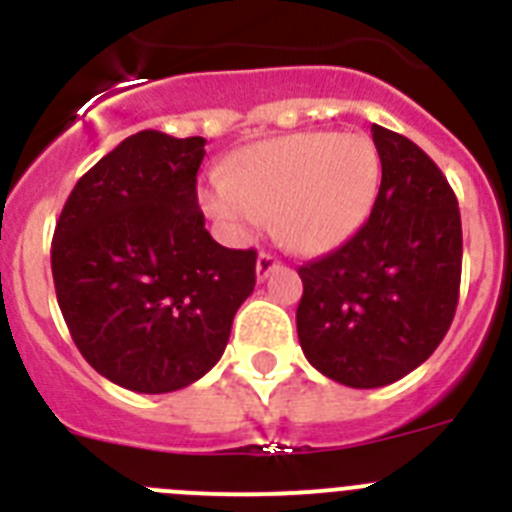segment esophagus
Returning a JSON list of instances; mask_svg holds the SVG:
<instances>
[{"mask_svg": "<svg viewBox=\"0 0 512 512\" xmlns=\"http://www.w3.org/2000/svg\"><path fill=\"white\" fill-rule=\"evenodd\" d=\"M274 269H279L277 256H271V253H259V261H256V277H259V282H264Z\"/></svg>", "mask_w": 512, "mask_h": 512, "instance_id": "esophagus-1", "label": "esophagus"}]
</instances>
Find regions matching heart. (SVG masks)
Masks as SVG:
<instances>
[{
  "mask_svg": "<svg viewBox=\"0 0 512 512\" xmlns=\"http://www.w3.org/2000/svg\"><path fill=\"white\" fill-rule=\"evenodd\" d=\"M379 151L361 133H297L246 148L215 176L202 205L238 238L277 217L287 246L336 248L369 215L379 189Z\"/></svg>",
  "mask_w": 512,
  "mask_h": 512,
  "instance_id": "1",
  "label": "heart"
}]
</instances>
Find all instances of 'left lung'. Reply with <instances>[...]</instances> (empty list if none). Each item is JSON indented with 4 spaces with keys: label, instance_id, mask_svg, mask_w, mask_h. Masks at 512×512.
<instances>
[{
    "label": "left lung",
    "instance_id": "obj_1",
    "mask_svg": "<svg viewBox=\"0 0 512 512\" xmlns=\"http://www.w3.org/2000/svg\"><path fill=\"white\" fill-rule=\"evenodd\" d=\"M382 184L372 215L341 248L300 266V346L320 374L384 387L443 341L461 282L454 189L410 138L372 125Z\"/></svg>",
    "mask_w": 512,
    "mask_h": 512
}]
</instances>
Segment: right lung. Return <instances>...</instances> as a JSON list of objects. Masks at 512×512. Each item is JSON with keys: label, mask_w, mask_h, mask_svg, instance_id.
<instances>
[{"label": "right lung", "mask_w": 512, "mask_h": 512, "mask_svg": "<svg viewBox=\"0 0 512 512\" xmlns=\"http://www.w3.org/2000/svg\"><path fill=\"white\" fill-rule=\"evenodd\" d=\"M205 138L130 135L81 176L56 223L58 307L81 356L125 390L164 395L220 361L256 284L197 205Z\"/></svg>", "instance_id": "1"}]
</instances>
